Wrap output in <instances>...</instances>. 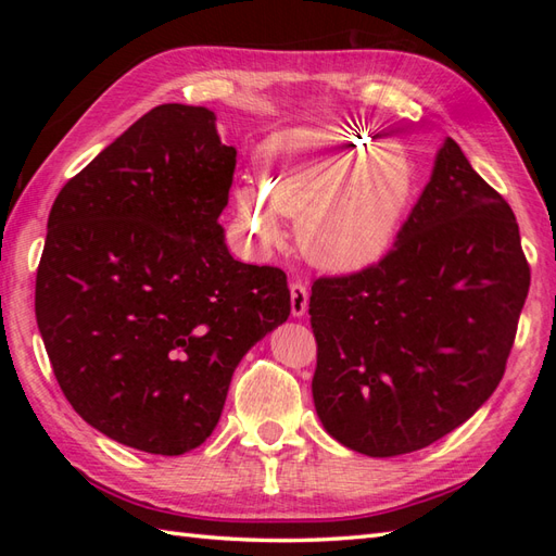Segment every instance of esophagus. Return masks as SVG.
Returning <instances> with one entry per match:
<instances>
[{
    "label": "esophagus",
    "instance_id": "1",
    "mask_svg": "<svg viewBox=\"0 0 556 556\" xmlns=\"http://www.w3.org/2000/svg\"><path fill=\"white\" fill-rule=\"evenodd\" d=\"M291 315L293 317H303L305 311H308V287L301 285V281H291Z\"/></svg>",
    "mask_w": 556,
    "mask_h": 556
}]
</instances>
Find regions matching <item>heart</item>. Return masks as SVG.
I'll return each instance as SVG.
<instances>
[{"label":"heart","mask_w":556,"mask_h":556,"mask_svg":"<svg viewBox=\"0 0 556 556\" xmlns=\"http://www.w3.org/2000/svg\"><path fill=\"white\" fill-rule=\"evenodd\" d=\"M416 193L404 152L351 128H296L263 150V188L236 191L241 222L277 243L279 217L296 222L303 255L317 267L356 271L392 248Z\"/></svg>","instance_id":"1"}]
</instances>
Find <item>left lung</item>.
Here are the masks:
<instances>
[{
    "label": "left lung",
    "instance_id": "8db88e82",
    "mask_svg": "<svg viewBox=\"0 0 556 556\" xmlns=\"http://www.w3.org/2000/svg\"><path fill=\"white\" fill-rule=\"evenodd\" d=\"M528 287L514 210L446 138L392 251L313 281L325 430L368 456L418 452L456 430L497 389Z\"/></svg>",
    "mask_w": 556,
    "mask_h": 556
}]
</instances>
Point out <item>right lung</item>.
Segmentation results:
<instances>
[{
  "label": "right lung",
  "instance_id": "add662e5",
  "mask_svg": "<svg viewBox=\"0 0 556 556\" xmlns=\"http://www.w3.org/2000/svg\"><path fill=\"white\" fill-rule=\"evenodd\" d=\"M233 169L215 112L160 104L66 181L47 219L35 317L56 382L140 452L203 444L236 365L291 313L285 271L224 243Z\"/></svg>",
  "mask_w": 556,
  "mask_h": 556
}]
</instances>
